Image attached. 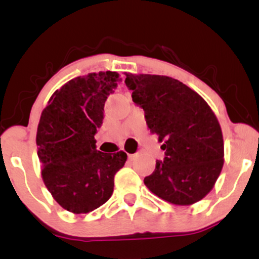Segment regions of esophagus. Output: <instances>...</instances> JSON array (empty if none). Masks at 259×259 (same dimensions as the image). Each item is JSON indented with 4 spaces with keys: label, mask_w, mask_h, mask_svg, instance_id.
Wrapping results in <instances>:
<instances>
[{
    "label": "esophagus",
    "mask_w": 259,
    "mask_h": 259,
    "mask_svg": "<svg viewBox=\"0 0 259 259\" xmlns=\"http://www.w3.org/2000/svg\"><path fill=\"white\" fill-rule=\"evenodd\" d=\"M136 157H138V154H127V158H129V160H134L136 158Z\"/></svg>",
    "instance_id": "1"
}]
</instances>
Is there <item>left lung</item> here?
<instances>
[{"label": "left lung", "mask_w": 259, "mask_h": 259, "mask_svg": "<svg viewBox=\"0 0 259 259\" xmlns=\"http://www.w3.org/2000/svg\"><path fill=\"white\" fill-rule=\"evenodd\" d=\"M133 101L145 112L151 133L164 151L163 160L144 179L154 195L179 206L202 200L214 186L224 164L218 119L197 92L164 75L126 74Z\"/></svg>", "instance_id": "8db88e82"}]
</instances>
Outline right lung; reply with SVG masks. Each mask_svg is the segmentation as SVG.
Masks as SVG:
<instances>
[{
  "instance_id": "add662e5",
  "label": "right lung",
  "mask_w": 259,
  "mask_h": 259,
  "mask_svg": "<svg viewBox=\"0 0 259 259\" xmlns=\"http://www.w3.org/2000/svg\"><path fill=\"white\" fill-rule=\"evenodd\" d=\"M121 81L115 72L78 76L52 95L37 126V156L45 185L64 209L89 213L109 200L126 153L96 150L105 102Z\"/></svg>"
}]
</instances>
